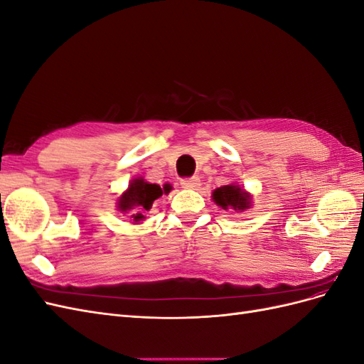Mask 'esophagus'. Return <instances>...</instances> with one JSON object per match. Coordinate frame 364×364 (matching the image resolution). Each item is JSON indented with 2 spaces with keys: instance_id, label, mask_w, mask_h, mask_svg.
Wrapping results in <instances>:
<instances>
[{
  "instance_id": "1",
  "label": "esophagus",
  "mask_w": 364,
  "mask_h": 364,
  "mask_svg": "<svg viewBox=\"0 0 364 364\" xmlns=\"http://www.w3.org/2000/svg\"><path fill=\"white\" fill-rule=\"evenodd\" d=\"M181 185L183 186V188L196 190V188H199V186H200V181L197 178H186V179H182Z\"/></svg>"
}]
</instances>
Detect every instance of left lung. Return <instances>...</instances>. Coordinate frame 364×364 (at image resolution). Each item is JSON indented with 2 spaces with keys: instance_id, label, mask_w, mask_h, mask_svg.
I'll use <instances>...</instances> for the list:
<instances>
[{
  "instance_id": "1",
  "label": "left lung",
  "mask_w": 364,
  "mask_h": 364,
  "mask_svg": "<svg viewBox=\"0 0 364 364\" xmlns=\"http://www.w3.org/2000/svg\"><path fill=\"white\" fill-rule=\"evenodd\" d=\"M214 202L223 209H235V211H245L250 206V196L240 188L238 185L220 186L213 193Z\"/></svg>"
}]
</instances>
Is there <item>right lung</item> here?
Segmentation results:
<instances>
[{
    "label": "right lung",
    "mask_w": 364,
    "mask_h": 364,
    "mask_svg": "<svg viewBox=\"0 0 364 364\" xmlns=\"http://www.w3.org/2000/svg\"><path fill=\"white\" fill-rule=\"evenodd\" d=\"M170 193L168 186H164V190L156 183H149L142 179L132 181L127 191L119 197L118 209L121 213H129L134 222H139L144 218L142 213L150 211L153 202L162 196V193Z\"/></svg>",
    "instance_id": "right-lung-1"
}]
</instances>
